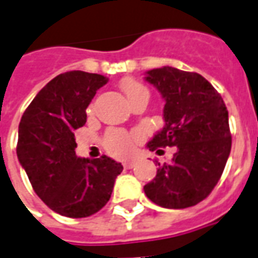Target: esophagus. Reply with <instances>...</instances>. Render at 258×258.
Returning <instances> with one entry per match:
<instances>
[{
	"label": "esophagus",
	"mask_w": 258,
	"mask_h": 258,
	"mask_svg": "<svg viewBox=\"0 0 258 258\" xmlns=\"http://www.w3.org/2000/svg\"><path fill=\"white\" fill-rule=\"evenodd\" d=\"M124 168H133L135 166V162L134 160H127V162L123 163Z\"/></svg>",
	"instance_id": "34e87169"
}]
</instances>
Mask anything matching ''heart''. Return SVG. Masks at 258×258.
Instances as JSON below:
<instances>
[{
    "label": "heart",
    "instance_id": "1",
    "mask_svg": "<svg viewBox=\"0 0 258 258\" xmlns=\"http://www.w3.org/2000/svg\"><path fill=\"white\" fill-rule=\"evenodd\" d=\"M121 90L131 103L140 96H149V91L145 85L134 79H124L121 81ZM88 112H91V107ZM103 145L114 156H127L134 148V138L123 130H109L103 138Z\"/></svg>",
    "mask_w": 258,
    "mask_h": 258
}]
</instances>
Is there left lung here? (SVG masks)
Instances as JSON below:
<instances>
[{"mask_svg": "<svg viewBox=\"0 0 258 258\" xmlns=\"http://www.w3.org/2000/svg\"><path fill=\"white\" fill-rule=\"evenodd\" d=\"M145 80L166 101L164 127L148 142L162 153L174 146L173 160L160 164L144 186L146 196L166 209H186L206 199L221 178L231 152L228 110L221 95L194 72L164 66L146 73Z\"/></svg>", "mask_w": 258, "mask_h": 258, "instance_id": "8db88e82", "label": "left lung"}]
</instances>
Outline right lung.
Instances as JSON below:
<instances>
[{
  "label": "right lung",
  "instance_id": "add662e5",
  "mask_svg": "<svg viewBox=\"0 0 258 258\" xmlns=\"http://www.w3.org/2000/svg\"><path fill=\"white\" fill-rule=\"evenodd\" d=\"M107 83L101 74L81 70L56 76L22 116L16 153L33 189L60 216L83 218L106 205L121 163L107 156H76L74 130L87 121L85 109Z\"/></svg>",
  "mask_w": 258,
  "mask_h": 258
}]
</instances>
